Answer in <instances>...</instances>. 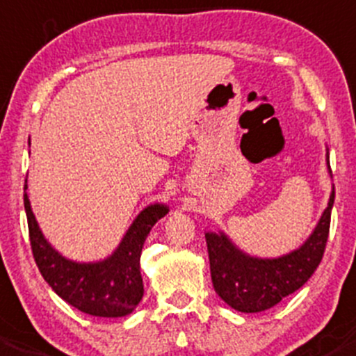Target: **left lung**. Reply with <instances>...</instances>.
<instances>
[{
	"instance_id": "1",
	"label": "left lung",
	"mask_w": 356,
	"mask_h": 356,
	"mask_svg": "<svg viewBox=\"0 0 356 356\" xmlns=\"http://www.w3.org/2000/svg\"><path fill=\"white\" fill-rule=\"evenodd\" d=\"M327 170L331 175L329 154ZM332 204L334 186L329 195L327 207L322 212L310 236L298 248L281 257H254L240 250L226 233H205L216 293L238 312L255 314L277 305L284 296L302 288L315 273L324 255Z\"/></svg>"
}]
</instances>
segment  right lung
<instances>
[{"instance_id":"right-lung-1","label":"right lung","mask_w":356,"mask_h":356,"mask_svg":"<svg viewBox=\"0 0 356 356\" xmlns=\"http://www.w3.org/2000/svg\"><path fill=\"white\" fill-rule=\"evenodd\" d=\"M25 190L27 183L24 186V205L32 254L42 277L54 293L80 312L96 317H124L134 312L144 296L142 247L152 226L170 212V207L164 204L147 205L134 219L109 257L97 262H76L63 257L44 238Z\"/></svg>"}]
</instances>
